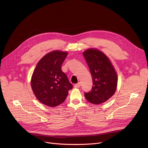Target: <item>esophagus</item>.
<instances>
[{"label":"esophagus","mask_w":148,"mask_h":148,"mask_svg":"<svg viewBox=\"0 0 148 148\" xmlns=\"http://www.w3.org/2000/svg\"><path fill=\"white\" fill-rule=\"evenodd\" d=\"M80 86H81V84L79 82H78V84H76L74 85L75 88H79V87H80Z\"/></svg>","instance_id":"obj_1"}]
</instances>
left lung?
Instances as JSON below:
<instances>
[{
    "label": "left lung",
    "mask_w": 148,
    "mask_h": 148,
    "mask_svg": "<svg viewBox=\"0 0 148 148\" xmlns=\"http://www.w3.org/2000/svg\"><path fill=\"white\" fill-rule=\"evenodd\" d=\"M92 77L93 85L84 93L88 101L100 104L107 101L115 93L118 82L116 71L108 58L101 51L93 49L83 53Z\"/></svg>",
    "instance_id": "left-lung-1"
}]
</instances>
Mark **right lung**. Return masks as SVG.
I'll return each mask as SVG.
<instances>
[{"label": "right lung", "instance_id": "obj_1", "mask_svg": "<svg viewBox=\"0 0 148 148\" xmlns=\"http://www.w3.org/2000/svg\"><path fill=\"white\" fill-rule=\"evenodd\" d=\"M67 53L58 50L45 56L37 63L33 73L31 86L37 99L49 107H56L65 101L73 87L61 65Z\"/></svg>", "mask_w": 148, "mask_h": 148}]
</instances>
